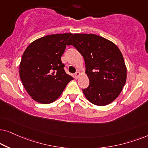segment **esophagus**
I'll return each mask as SVG.
<instances>
[{
  "instance_id": "obj_1",
  "label": "esophagus",
  "mask_w": 148,
  "mask_h": 148,
  "mask_svg": "<svg viewBox=\"0 0 148 148\" xmlns=\"http://www.w3.org/2000/svg\"><path fill=\"white\" fill-rule=\"evenodd\" d=\"M80 72H76V73H75V78L76 79H78V77H79L80 76Z\"/></svg>"
}]
</instances>
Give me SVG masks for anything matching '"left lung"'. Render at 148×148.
I'll return each instance as SVG.
<instances>
[{
  "label": "left lung",
  "mask_w": 148,
  "mask_h": 148,
  "mask_svg": "<svg viewBox=\"0 0 148 148\" xmlns=\"http://www.w3.org/2000/svg\"><path fill=\"white\" fill-rule=\"evenodd\" d=\"M68 45L83 56L89 85L82 88L86 99L95 105L112 103L119 95L127 80L123 54L111 41L95 34H74Z\"/></svg>",
  "instance_id": "1"
}]
</instances>
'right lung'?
<instances>
[{
    "label": "right lung",
    "instance_id": "right-lung-1",
    "mask_svg": "<svg viewBox=\"0 0 148 148\" xmlns=\"http://www.w3.org/2000/svg\"><path fill=\"white\" fill-rule=\"evenodd\" d=\"M72 34H51L30 43L23 53L19 76L32 98L40 103H51L62 95L72 76L66 74L61 60Z\"/></svg>",
    "mask_w": 148,
    "mask_h": 148
}]
</instances>
